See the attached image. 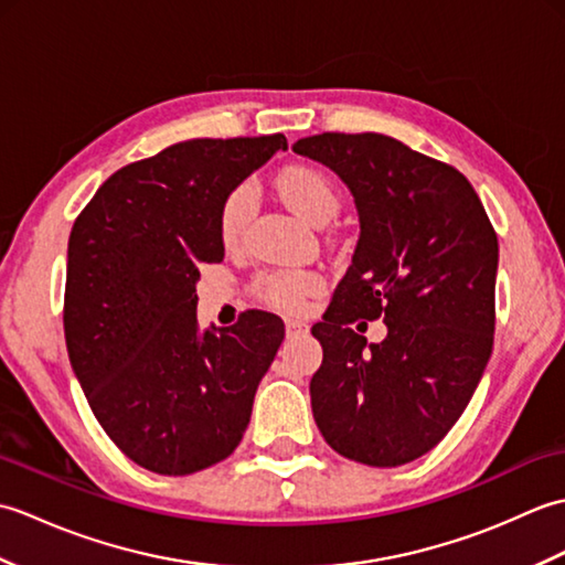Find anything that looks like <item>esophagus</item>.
I'll list each match as a JSON object with an SVG mask.
<instances>
[{
	"instance_id": "1",
	"label": "esophagus",
	"mask_w": 565,
	"mask_h": 565,
	"mask_svg": "<svg viewBox=\"0 0 565 565\" xmlns=\"http://www.w3.org/2000/svg\"><path fill=\"white\" fill-rule=\"evenodd\" d=\"M286 334L298 338V334H308V322L303 320H286Z\"/></svg>"
}]
</instances>
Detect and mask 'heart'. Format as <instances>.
Here are the masks:
<instances>
[{
  "label": "heart",
  "instance_id": "1",
  "mask_svg": "<svg viewBox=\"0 0 565 565\" xmlns=\"http://www.w3.org/2000/svg\"><path fill=\"white\" fill-rule=\"evenodd\" d=\"M276 194L296 215H301L308 223H326L340 206L338 186L332 179L313 164H289L276 177ZM255 209V189L249 184L235 186L223 199L218 215V233L225 247L237 245L243 227ZM326 289V279L316 269L306 267H286L262 271L252 294L264 306L281 310V313H301L308 308L310 298H316Z\"/></svg>",
  "mask_w": 565,
  "mask_h": 565
}]
</instances>
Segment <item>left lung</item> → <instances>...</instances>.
<instances>
[{
  "label": "left lung",
  "instance_id": "obj_1",
  "mask_svg": "<svg viewBox=\"0 0 565 565\" xmlns=\"http://www.w3.org/2000/svg\"><path fill=\"white\" fill-rule=\"evenodd\" d=\"M294 152L350 186L362 235L344 279L313 326L322 364L313 417L347 459L391 468L435 449L493 352L498 235L456 167L381 134H322ZM383 317L365 347L351 326Z\"/></svg>",
  "mask_w": 565,
  "mask_h": 565
}]
</instances>
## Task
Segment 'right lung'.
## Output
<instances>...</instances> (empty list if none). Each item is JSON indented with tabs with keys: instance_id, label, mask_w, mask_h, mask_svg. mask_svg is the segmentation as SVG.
<instances>
[{
	"instance_id": "add662e5",
	"label": "right lung",
	"mask_w": 565,
	"mask_h": 565,
	"mask_svg": "<svg viewBox=\"0 0 565 565\" xmlns=\"http://www.w3.org/2000/svg\"><path fill=\"white\" fill-rule=\"evenodd\" d=\"M289 142L196 138L114 172L72 225L63 326L94 417L130 461L189 476L243 439L284 322L245 310L201 332V262L225 255L223 199Z\"/></svg>"
}]
</instances>
